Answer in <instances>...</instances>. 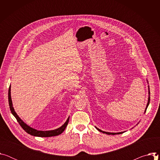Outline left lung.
<instances>
[{"mask_svg":"<svg viewBox=\"0 0 160 160\" xmlns=\"http://www.w3.org/2000/svg\"><path fill=\"white\" fill-rule=\"evenodd\" d=\"M149 93L150 94L149 91ZM149 101H150V98L149 97V99H148V104H147V107H146V110L147 109V108H148V105H149ZM96 128H97L99 132H102V133H106V134H108V135H110V134H111V135H115V134H120V133H122V132H119V133H110V132H103V131H102L101 130H100V129L98 128L97 127H96Z\"/></svg>","mask_w":160,"mask_h":160,"instance_id":"left-lung-1","label":"left lung"}]
</instances>
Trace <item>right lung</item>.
<instances>
[{"mask_svg":"<svg viewBox=\"0 0 160 160\" xmlns=\"http://www.w3.org/2000/svg\"><path fill=\"white\" fill-rule=\"evenodd\" d=\"M8 99H9V108H10V109H11V111L12 114L14 116V117L16 118L17 121L18 122L19 124L22 127V128L26 132H27L28 133H29L32 135L37 136V137H42V138H49V137L58 135L64 132L66 126L68 124V122H69L70 117L68 118V120H66V122L64 123V124L63 125H62L60 128H59L58 129H56V130H49V131H40V130H35V129L32 128L28 126L26 123H25L23 122H22L20 119V118L18 116L16 112L14 111V108L12 107V100H11V86L9 88Z\"/></svg>","mask_w":160,"mask_h":160,"instance_id":"obj_1","label":"right lung"}]
</instances>
